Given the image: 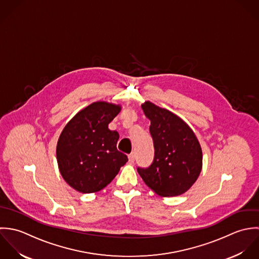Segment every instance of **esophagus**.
Listing matches in <instances>:
<instances>
[{"mask_svg":"<svg viewBox=\"0 0 259 259\" xmlns=\"http://www.w3.org/2000/svg\"><path fill=\"white\" fill-rule=\"evenodd\" d=\"M128 158H129V162L130 163H134V161H135V153L132 152L130 155L128 156Z\"/></svg>","mask_w":259,"mask_h":259,"instance_id":"34e87169","label":"esophagus"}]
</instances>
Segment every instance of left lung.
<instances>
[{
    "label": "left lung",
    "instance_id": "1",
    "mask_svg": "<svg viewBox=\"0 0 259 259\" xmlns=\"http://www.w3.org/2000/svg\"><path fill=\"white\" fill-rule=\"evenodd\" d=\"M150 120L154 160L148 168H137L145 184L163 197L185 193L202 169V150L191 128L177 115L149 101L142 104Z\"/></svg>",
    "mask_w": 259,
    "mask_h": 259
}]
</instances>
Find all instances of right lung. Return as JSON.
I'll return each mask as SVG.
<instances>
[{"mask_svg": "<svg viewBox=\"0 0 259 259\" xmlns=\"http://www.w3.org/2000/svg\"><path fill=\"white\" fill-rule=\"evenodd\" d=\"M121 107L92 103L78 112L63 129L57 144V161L64 180L82 193L106 187L128 161L117 150L119 134L108 128Z\"/></svg>", "mask_w": 259, "mask_h": 259, "instance_id": "1", "label": "right lung"}]
</instances>
